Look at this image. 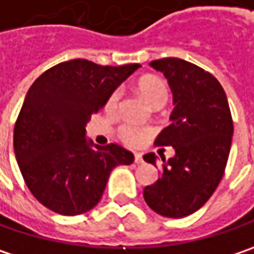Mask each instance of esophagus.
<instances>
[{"label": "esophagus", "instance_id": "1", "mask_svg": "<svg viewBox=\"0 0 254 254\" xmlns=\"http://www.w3.org/2000/svg\"><path fill=\"white\" fill-rule=\"evenodd\" d=\"M134 163H137V165L143 163V154H140V153L134 154Z\"/></svg>", "mask_w": 254, "mask_h": 254}]
</instances>
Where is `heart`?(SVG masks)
Returning <instances> with one entry per match:
<instances>
[{"label":"heart","mask_w":254,"mask_h":254,"mask_svg":"<svg viewBox=\"0 0 254 254\" xmlns=\"http://www.w3.org/2000/svg\"><path fill=\"white\" fill-rule=\"evenodd\" d=\"M137 89L138 92L143 95V98L147 101L149 104H159V102H166L168 100V88L165 85V82L162 81L157 76H144L141 78L137 83ZM121 97V92L116 89L107 101V108L110 111H114L117 108L118 101ZM149 134L147 128H141V127H131V126H124L121 128V137L124 141L130 143V144H138L144 137Z\"/></svg>","instance_id":"obj_1"}]
</instances>
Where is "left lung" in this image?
<instances>
[{
  "label": "left lung",
  "instance_id": "left-lung-1",
  "mask_svg": "<svg viewBox=\"0 0 254 254\" xmlns=\"http://www.w3.org/2000/svg\"><path fill=\"white\" fill-rule=\"evenodd\" d=\"M171 86V124L156 138L157 146H172L175 156L162 157L160 178L146 187L143 196L154 212L182 218L201 208L217 190L233 138V120L226 92L209 72L178 58L150 62ZM154 153L144 160L156 166Z\"/></svg>",
  "mask_w": 254,
  "mask_h": 254
}]
</instances>
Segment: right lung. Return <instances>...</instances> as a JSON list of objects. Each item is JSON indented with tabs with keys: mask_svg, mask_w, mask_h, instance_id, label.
<instances>
[{
	"mask_svg": "<svg viewBox=\"0 0 254 254\" xmlns=\"http://www.w3.org/2000/svg\"><path fill=\"white\" fill-rule=\"evenodd\" d=\"M140 64L101 66L86 59L56 64L30 86L14 127V153L34 198L62 215L92 209L111 171L134 154L86 138L94 113Z\"/></svg>",
	"mask_w": 254,
	"mask_h": 254,
	"instance_id": "right-lung-1",
	"label": "right lung"
}]
</instances>
